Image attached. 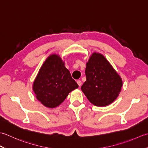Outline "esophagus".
<instances>
[{
  "label": "esophagus",
  "mask_w": 148,
  "mask_h": 148,
  "mask_svg": "<svg viewBox=\"0 0 148 148\" xmlns=\"http://www.w3.org/2000/svg\"><path fill=\"white\" fill-rule=\"evenodd\" d=\"M77 84H78V86H81V85H82V82H81V81L80 80H78L77 81Z\"/></svg>",
  "instance_id": "obj_1"
}]
</instances>
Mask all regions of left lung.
I'll list each match as a JSON object with an SVG mask.
<instances>
[{
	"instance_id": "obj_1",
	"label": "left lung",
	"mask_w": 148,
	"mask_h": 148,
	"mask_svg": "<svg viewBox=\"0 0 148 148\" xmlns=\"http://www.w3.org/2000/svg\"><path fill=\"white\" fill-rule=\"evenodd\" d=\"M85 73L86 81L81 89L91 103L105 107L117 98L123 85L121 78L103 56L92 53Z\"/></svg>"
}]
</instances>
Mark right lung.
Here are the masks:
<instances>
[{
  "label": "right lung",
  "mask_w": 148,
  "mask_h": 148,
  "mask_svg": "<svg viewBox=\"0 0 148 148\" xmlns=\"http://www.w3.org/2000/svg\"><path fill=\"white\" fill-rule=\"evenodd\" d=\"M78 87L61 57L53 54L41 66L33 84V91L45 106L54 108Z\"/></svg>",
  "instance_id": "1"
}]
</instances>
